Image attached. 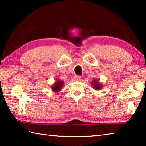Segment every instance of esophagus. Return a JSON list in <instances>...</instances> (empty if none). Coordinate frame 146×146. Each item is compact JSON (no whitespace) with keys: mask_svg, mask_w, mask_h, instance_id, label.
<instances>
[{"mask_svg":"<svg viewBox=\"0 0 146 146\" xmlns=\"http://www.w3.org/2000/svg\"><path fill=\"white\" fill-rule=\"evenodd\" d=\"M80 78H81V77H80V76H79V75H76L75 76V79L76 80H77V81H79L80 80Z\"/></svg>","mask_w":146,"mask_h":146,"instance_id":"1","label":"esophagus"}]
</instances>
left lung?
<instances>
[{
	"instance_id": "8db88e82",
	"label": "left lung",
	"mask_w": 146,
	"mask_h": 146,
	"mask_svg": "<svg viewBox=\"0 0 146 146\" xmlns=\"http://www.w3.org/2000/svg\"><path fill=\"white\" fill-rule=\"evenodd\" d=\"M93 88L95 89V90H100L101 88H102V84H100V83H99L98 82V81L97 80H93Z\"/></svg>"
}]
</instances>
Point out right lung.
<instances>
[{
    "label": "right lung",
    "instance_id": "add662e5",
    "mask_svg": "<svg viewBox=\"0 0 146 146\" xmlns=\"http://www.w3.org/2000/svg\"><path fill=\"white\" fill-rule=\"evenodd\" d=\"M63 84H64L63 81L60 80H57L52 86H51V90H52L53 91H55V93H58L59 92V91H60Z\"/></svg>",
    "mask_w": 146,
    "mask_h": 146
}]
</instances>
